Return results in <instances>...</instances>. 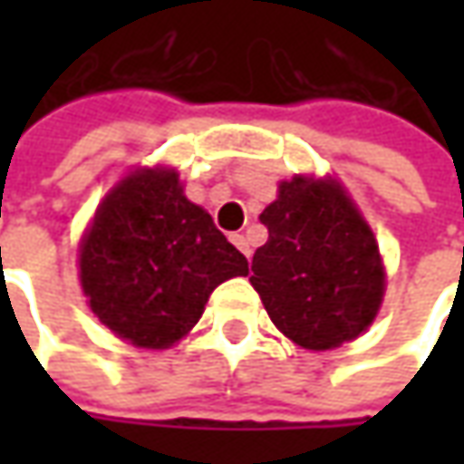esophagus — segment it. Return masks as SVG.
<instances>
[{
  "mask_svg": "<svg viewBox=\"0 0 464 464\" xmlns=\"http://www.w3.org/2000/svg\"><path fill=\"white\" fill-rule=\"evenodd\" d=\"M229 242H232V245L240 250L245 258H250V245H247V240H245V235H232V237H229Z\"/></svg>",
  "mask_w": 464,
  "mask_h": 464,
  "instance_id": "obj_1",
  "label": "esophagus"
}]
</instances>
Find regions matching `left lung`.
Wrapping results in <instances>:
<instances>
[{"mask_svg":"<svg viewBox=\"0 0 464 464\" xmlns=\"http://www.w3.org/2000/svg\"><path fill=\"white\" fill-rule=\"evenodd\" d=\"M260 222L268 242L253 256L250 284L274 325L310 351L359 338L382 304L384 266L343 186L304 175L284 180Z\"/></svg>","mask_w":464,"mask_h":464,"instance_id":"1","label":"left lung"}]
</instances>
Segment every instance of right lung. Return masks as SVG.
Here are the masks:
<instances>
[{
  "mask_svg": "<svg viewBox=\"0 0 464 464\" xmlns=\"http://www.w3.org/2000/svg\"><path fill=\"white\" fill-rule=\"evenodd\" d=\"M247 260L178 172L139 168L98 206L80 245V281L90 310L139 348H169L204 314L211 292L245 276Z\"/></svg>",
  "mask_w": 464,
  "mask_h": 464,
  "instance_id": "obj_1",
  "label": "right lung"
}]
</instances>
